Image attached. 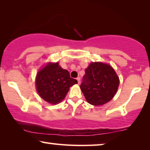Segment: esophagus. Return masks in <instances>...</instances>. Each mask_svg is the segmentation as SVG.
<instances>
[{"label":"esophagus","instance_id":"34e87169","mask_svg":"<svg viewBox=\"0 0 150 150\" xmlns=\"http://www.w3.org/2000/svg\"><path fill=\"white\" fill-rule=\"evenodd\" d=\"M76 80H77V81H78V83H79V84L81 83V78L78 77L77 79H76Z\"/></svg>","mask_w":150,"mask_h":150}]
</instances>
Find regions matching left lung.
<instances>
[{
  "mask_svg": "<svg viewBox=\"0 0 150 150\" xmlns=\"http://www.w3.org/2000/svg\"><path fill=\"white\" fill-rule=\"evenodd\" d=\"M119 84V78L110 65L96 62L85 69L81 89L89 104L100 106L114 97Z\"/></svg>",
  "mask_w": 150,
  "mask_h": 150,
  "instance_id": "obj_1",
  "label": "left lung"
}]
</instances>
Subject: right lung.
<instances>
[{"label":"right lung","instance_id":"obj_1","mask_svg":"<svg viewBox=\"0 0 150 150\" xmlns=\"http://www.w3.org/2000/svg\"><path fill=\"white\" fill-rule=\"evenodd\" d=\"M35 83L40 97L48 103L55 104L64 99L69 88L78 81L71 79L69 71L61 68L58 63H50L39 71Z\"/></svg>","mask_w":150,"mask_h":150}]
</instances>
